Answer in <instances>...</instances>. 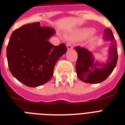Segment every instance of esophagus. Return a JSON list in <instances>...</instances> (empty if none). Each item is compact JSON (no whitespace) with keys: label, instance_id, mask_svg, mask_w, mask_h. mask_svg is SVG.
<instances>
[{"label":"esophagus","instance_id":"esophagus-1","mask_svg":"<svg viewBox=\"0 0 125 125\" xmlns=\"http://www.w3.org/2000/svg\"><path fill=\"white\" fill-rule=\"evenodd\" d=\"M66 45H67V49H68V50H71V49H72L73 48V45H72V43H71V42H67L66 44Z\"/></svg>","mask_w":125,"mask_h":125}]
</instances>
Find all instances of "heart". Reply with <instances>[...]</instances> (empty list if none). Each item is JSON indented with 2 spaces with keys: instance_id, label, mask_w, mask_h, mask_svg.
<instances>
[{
  "instance_id": "obj_1",
  "label": "heart",
  "mask_w": 125,
  "mask_h": 125,
  "mask_svg": "<svg viewBox=\"0 0 125 125\" xmlns=\"http://www.w3.org/2000/svg\"><path fill=\"white\" fill-rule=\"evenodd\" d=\"M92 30L91 29H84V30H82L80 33L79 34L78 36H80V37H85V36H88L90 34L92 33Z\"/></svg>"
}]
</instances>
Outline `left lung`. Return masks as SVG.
I'll return each mask as SVG.
<instances>
[{"label": "left lung", "instance_id": "1", "mask_svg": "<svg viewBox=\"0 0 125 125\" xmlns=\"http://www.w3.org/2000/svg\"><path fill=\"white\" fill-rule=\"evenodd\" d=\"M104 39L105 41L111 42L106 63L95 62L93 55L87 49L79 46L74 47L78 54L76 74L78 78L85 83H97L103 82L112 73L116 65L118 56L117 43L110 29H105Z\"/></svg>", "mask_w": 125, "mask_h": 125}]
</instances>
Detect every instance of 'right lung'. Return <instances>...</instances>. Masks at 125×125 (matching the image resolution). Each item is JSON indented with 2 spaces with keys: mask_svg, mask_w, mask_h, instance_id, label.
Segmentation results:
<instances>
[{
  "mask_svg": "<svg viewBox=\"0 0 125 125\" xmlns=\"http://www.w3.org/2000/svg\"><path fill=\"white\" fill-rule=\"evenodd\" d=\"M55 30L40 26V22L24 24L11 35L6 49L8 66L13 76L28 87L47 83L52 77L56 63L67 51L61 43L54 46L49 39Z\"/></svg>",
  "mask_w": 125,
  "mask_h": 125,
  "instance_id": "obj_1",
  "label": "right lung"
}]
</instances>
